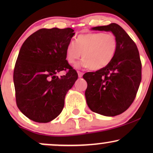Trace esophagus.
Wrapping results in <instances>:
<instances>
[{"mask_svg": "<svg viewBox=\"0 0 153 153\" xmlns=\"http://www.w3.org/2000/svg\"><path fill=\"white\" fill-rule=\"evenodd\" d=\"M78 74L79 78H81V77L82 76V75H83V73H82V72H80V71H78Z\"/></svg>", "mask_w": 153, "mask_h": 153, "instance_id": "esophagus-1", "label": "esophagus"}]
</instances>
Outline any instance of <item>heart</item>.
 <instances>
[{
    "label": "heart",
    "instance_id": "obj_1",
    "mask_svg": "<svg viewBox=\"0 0 153 153\" xmlns=\"http://www.w3.org/2000/svg\"><path fill=\"white\" fill-rule=\"evenodd\" d=\"M118 47L116 36L112 33L92 32L80 34L74 43L68 44L65 58L69 64H74L82 53V65L92 71L103 69L114 57Z\"/></svg>",
    "mask_w": 153,
    "mask_h": 153
}]
</instances>
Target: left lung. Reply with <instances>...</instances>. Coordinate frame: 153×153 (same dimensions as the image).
<instances>
[{"label":"left lung","mask_w":153,"mask_h":153,"mask_svg":"<svg viewBox=\"0 0 153 153\" xmlns=\"http://www.w3.org/2000/svg\"><path fill=\"white\" fill-rule=\"evenodd\" d=\"M94 30L111 31L117 39L116 54L108 65L83 75L88 86V106L95 113L108 117L121 114L131 106L142 80V63L134 42L115 23Z\"/></svg>","instance_id":"8db88e82"}]
</instances>
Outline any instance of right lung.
I'll return each mask as SVG.
<instances>
[{
	"label": "right lung",
	"mask_w": 153,
	"mask_h": 153,
	"mask_svg": "<svg viewBox=\"0 0 153 153\" xmlns=\"http://www.w3.org/2000/svg\"><path fill=\"white\" fill-rule=\"evenodd\" d=\"M71 28L41 29L21 47L13 71L16 101L31 120L47 123L62 112L65 98L78 79L67 62L65 50L75 33ZM65 70L60 78L56 75Z\"/></svg>",
	"instance_id": "obj_1"
}]
</instances>
